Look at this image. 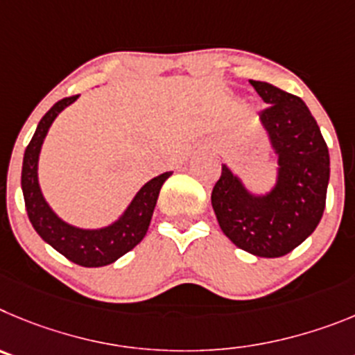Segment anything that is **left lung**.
Instances as JSON below:
<instances>
[{
  "instance_id": "left-lung-1",
  "label": "left lung",
  "mask_w": 355,
  "mask_h": 355,
  "mask_svg": "<svg viewBox=\"0 0 355 355\" xmlns=\"http://www.w3.org/2000/svg\"><path fill=\"white\" fill-rule=\"evenodd\" d=\"M269 106L260 120L277 155V184L254 196L223 166L212 207L226 237L261 258L285 257L315 232L325 209L329 150L320 127L297 95L263 81H249Z\"/></svg>"
}]
</instances>
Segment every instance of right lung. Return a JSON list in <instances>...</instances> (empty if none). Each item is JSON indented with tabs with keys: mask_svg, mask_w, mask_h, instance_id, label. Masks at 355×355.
<instances>
[{
	"mask_svg": "<svg viewBox=\"0 0 355 355\" xmlns=\"http://www.w3.org/2000/svg\"><path fill=\"white\" fill-rule=\"evenodd\" d=\"M78 97L79 95H72V97L58 101L38 122L37 130L30 145L26 146L24 159H22L21 187L30 223L47 244L53 245L58 253L81 267H104L129 253L130 249H134L143 241L150 226L155 203H157L159 191L162 184L170 178L171 171H166L146 182L130 201L129 209L123 212V216L107 228L81 230L62 221L47 205L38 187V154L54 118Z\"/></svg>",
	"mask_w": 355,
	"mask_h": 355,
	"instance_id": "obj_1",
	"label": "right lung"
}]
</instances>
